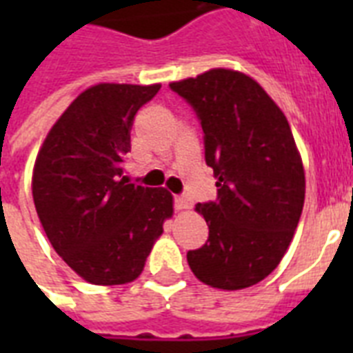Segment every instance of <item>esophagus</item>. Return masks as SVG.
<instances>
[{
  "instance_id": "1",
  "label": "esophagus",
  "mask_w": 353,
  "mask_h": 353,
  "mask_svg": "<svg viewBox=\"0 0 353 353\" xmlns=\"http://www.w3.org/2000/svg\"><path fill=\"white\" fill-rule=\"evenodd\" d=\"M174 207H176V210H188L192 207V203L185 196H177L176 201H174Z\"/></svg>"
}]
</instances>
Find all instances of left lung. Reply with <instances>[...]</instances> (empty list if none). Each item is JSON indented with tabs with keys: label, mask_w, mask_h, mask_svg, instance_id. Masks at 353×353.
I'll list each match as a JSON object with an SVG mask.
<instances>
[{
	"label": "left lung",
	"mask_w": 353,
	"mask_h": 353,
	"mask_svg": "<svg viewBox=\"0 0 353 353\" xmlns=\"http://www.w3.org/2000/svg\"><path fill=\"white\" fill-rule=\"evenodd\" d=\"M170 88L196 110L218 199L198 203L209 240L187 252L196 279L216 290L258 284L284 258L301 220L306 176L290 122L249 74L214 68Z\"/></svg>",
	"instance_id": "1"
}]
</instances>
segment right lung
I'll use <instances>...</instances> for the list:
<instances>
[{
  "label": "right lung",
  "mask_w": 353,
  "mask_h": 353,
  "mask_svg": "<svg viewBox=\"0 0 353 353\" xmlns=\"http://www.w3.org/2000/svg\"><path fill=\"white\" fill-rule=\"evenodd\" d=\"M161 84L102 82L82 91L43 139L32 168V199L62 260L95 285L143 273L163 223L174 214L166 188L128 183L121 163L139 108Z\"/></svg>",
  "instance_id": "right-lung-1"
}]
</instances>
